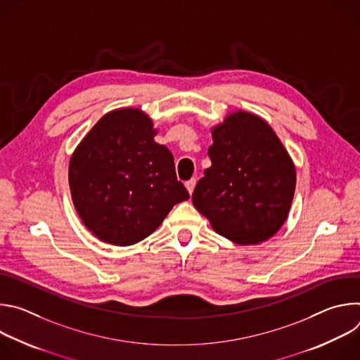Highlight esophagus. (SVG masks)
Returning a JSON list of instances; mask_svg holds the SVG:
<instances>
[{
  "instance_id": "1",
  "label": "esophagus",
  "mask_w": 360,
  "mask_h": 360,
  "mask_svg": "<svg viewBox=\"0 0 360 360\" xmlns=\"http://www.w3.org/2000/svg\"><path fill=\"white\" fill-rule=\"evenodd\" d=\"M195 184H196V179L195 178H192V179H189V181H186L185 182V186H186V189H188V192H189V195L193 192V188H195Z\"/></svg>"
}]
</instances>
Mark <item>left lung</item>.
Returning a JSON list of instances; mask_svg holds the SVG:
<instances>
[{
    "mask_svg": "<svg viewBox=\"0 0 360 360\" xmlns=\"http://www.w3.org/2000/svg\"><path fill=\"white\" fill-rule=\"evenodd\" d=\"M212 139V165L193 189L195 208L239 245L269 239L286 221L295 193L289 153L262 118L243 111L214 128Z\"/></svg>",
    "mask_w": 360,
    "mask_h": 360,
    "instance_id": "1",
    "label": "left lung"
}]
</instances>
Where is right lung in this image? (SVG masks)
<instances>
[{"instance_id":"add662e5","label":"right lung","mask_w":360,"mask_h":360,"mask_svg":"<svg viewBox=\"0 0 360 360\" xmlns=\"http://www.w3.org/2000/svg\"><path fill=\"white\" fill-rule=\"evenodd\" d=\"M139 110L102 117L70 161V188L84 225L101 240L128 246L155 231L189 193L176 179L171 150Z\"/></svg>"}]
</instances>
